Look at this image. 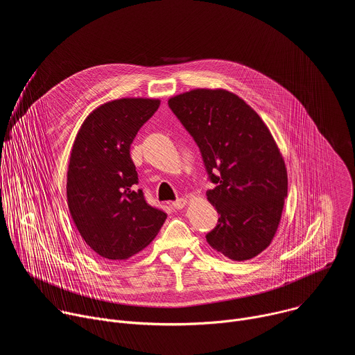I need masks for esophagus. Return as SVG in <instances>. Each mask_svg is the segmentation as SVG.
Segmentation results:
<instances>
[{"instance_id": "1", "label": "esophagus", "mask_w": 355, "mask_h": 355, "mask_svg": "<svg viewBox=\"0 0 355 355\" xmlns=\"http://www.w3.org/2000/svg\"><path fill=\"white\" fill-rule=\"evenodd\" d=\"M187 204H188V200H187L185 198H180V199H177L175 202H173V207H174L175 209H182V208L187 207Z\"/></svg>"}]
</instances>
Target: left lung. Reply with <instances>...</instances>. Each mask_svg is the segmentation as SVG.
Wrapping results in <instances>:
<instances>
[{
  "mask_svg": "<svg viewBox=\"0 0 355 355\" xmlns=\"http://www.w3.org/2000/svg\"><path fill=\"white\" fill-rule=\"evenodd\" d=\"M168 105L216 184L207 196L219 220L207 241L233 261L254 259L271 244L288 193L285 162L270 129L223 88H195L171 96Z\"/></svg>",
  "mask_w": 355,
  "mask_h": 355,
  "instance_id": "8db88e82",
  "label": "left lung"
}]
</instances>
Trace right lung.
<instances>
[{
	"instance_id": "obj_1",
	"label": "right lung",
	"mask_w": 355,
	"mask_h": 355,
	"mask_svg": "<svg viewBox=\"0 0 355 355\" xmlns=\"http://www.w3.org/2000/svg\"><path fill=\"white\" fill-rule=\"evenodd\" d=\"M160 107L157 98H119L83 122L70 153L67 205L85 244L105 260H128L147 247L167 215L150 207L130 159L137 130Z\"/></svg>"
}]
</instances>
